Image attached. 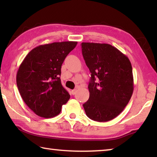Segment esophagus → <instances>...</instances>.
Returning <instances> with one entry per match:
<instances>
[{
    "mask_svg": "<svg viewBox=\"0 0 157 157\" xmlns=\"http://www.w3.org/2000/svg\"><path fill=\"white\" fill-rule=\"evenodd\" d=\"M76 92H77L76 89H73V90H72V91H71V93H72L73 95H75L76 94Z\"/></svg>",
    "mask_w": 157,
    "mask_h": 157,
    "instance_id": "obj_1",
    "label": "esophagus"
}]
</instances>
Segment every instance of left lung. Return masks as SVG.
Masks as SVG:
<instances>
[{
  "instance_id": "8db88e82",
  "label": "left lung",
  "mask_w": 157,
  "mask_h": 157,
  "mask_svg": "<svg viewBox=\"0 0 157 157\" xmlns=\"http://www.w3.org/2000/svg\"><path fill=\"white\" fill-rule=\"evenodd\" d=\"M81 46L91 73L89 98L83 105L85 112L95 121L112 120L123 111L134 91L131 62L110 44L83 42Z\"/></svg>"
}]
</instances>
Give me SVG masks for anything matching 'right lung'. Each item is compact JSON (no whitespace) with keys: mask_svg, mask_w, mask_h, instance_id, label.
I'll return each instance as SVG.
<instances>
[{"mask_svg":"<svg viewBox=\"0 0 157 157\" xmlns=\"http://www.w3.org/2000/svg\"><path fill=\"white\" fill-rule=\"evenodd\" d=\"M77 41L54 42L34 48L18 68L17 84L21 98L42 118L57 116L70 95L61 83V68Z\"/></svg>","mask_w":157,"mask_h":157,"instance_id":"obj_1","label":"right lung"}]
</instances>
